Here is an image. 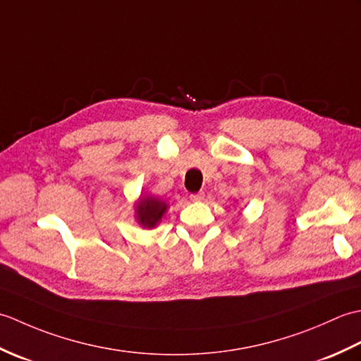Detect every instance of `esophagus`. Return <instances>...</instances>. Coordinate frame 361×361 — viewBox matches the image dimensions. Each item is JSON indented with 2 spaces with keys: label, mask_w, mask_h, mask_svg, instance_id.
I'll return each mask as SVG.
<instances>
[{
  "label": "esophagus",
  "mask_w": 361,
  "mask_h": 361,
  "mask_svg": "<svg viewBox=\"0 0 361 361\" xmlns=\"http://www.w3.org/2000/svg\"><path fill=\"white\" fill-rule=\"evenodd\" d=\"M190 200L192 202H202L204 198V192H198V194H190Z\"/></svg>",
  "instance_id": "34e87169"
}]
</instances>
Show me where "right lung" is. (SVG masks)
<instances>
[{"mask_svg":"<svg viewBox=\"0 0 361 361\" xmlns=\"http://www.w3.org/2000/svg\"><path fill=\"white\" fill-rule=\"evenodd\" d=\"M167 211L166 202L152 195H141L135 206V217L142 228H155Z\"/></svg>","mask_w":361,"mask_h":361,"instance_id":"1","label":"right lung"}]
</instances>
